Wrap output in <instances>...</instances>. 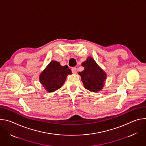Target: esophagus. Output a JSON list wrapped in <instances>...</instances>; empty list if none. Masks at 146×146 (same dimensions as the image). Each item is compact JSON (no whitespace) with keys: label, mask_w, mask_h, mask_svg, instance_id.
<instances>
[{"label":"esophagus","mask_w":146,"mask_h":146,"mask_svg":"<svg viewBox=\"0 0 146 146\" xmlns=\"http://www.w3.org/2000/svg\"><path fill=\"white\" fill-rule=\"evenodd\" d=\"M72 73L73 74H76L77 73V68H73L72 69Z\"/></svg>","instance_id":"obj_1"}]
</instances>
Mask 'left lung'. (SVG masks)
Instances as JSON below:
<instances>
[{
  "mask_svg": "<svg viewBox=\"0 0 146 146\" xmlns=\"http://www.w3.org/2000/svg\"><path fill=\"white\" fill-rule=\"evenodd\" d=\"M82 66L84 67V69L79 72L78 74L81 76L85 88L94 92L100 91L105 85L106 73L90 56L82 62Z\"/></svg>",
  "mask_w": 146,
  "mask_h": 146,
  "instance_id": "1",
  "label": "left lung"
}]
</instances>
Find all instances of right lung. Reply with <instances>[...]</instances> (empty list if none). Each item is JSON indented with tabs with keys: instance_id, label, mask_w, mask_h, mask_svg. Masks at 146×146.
Listing matches in <instances>:
<instances>
[{
	"instance_id": "right-lung-1",
	"label": "right lung",
	"mask_w": 146,
	"mask_h": 146,
	"mask_svg": "<svg viewBox=\"0 0 146 146\" xmlns=\"http://www.w3.org/2000/svg\"><path fill=\"white\" fill-rule=\"evenodd\" d=\"M71 74L67 65L62 66L58 62L52 60L41 73L39 80L47 91L52 92L62 87L68 75Z\"/></svg>"
}]
</instances>
